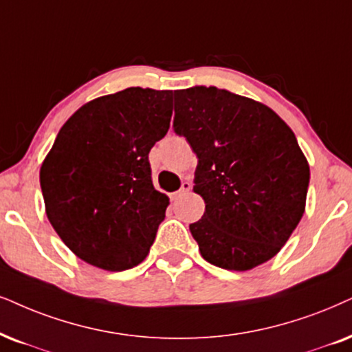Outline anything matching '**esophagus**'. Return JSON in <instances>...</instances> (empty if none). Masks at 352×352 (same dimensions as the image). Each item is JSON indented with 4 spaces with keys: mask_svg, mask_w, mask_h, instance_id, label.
<instances>
[{
    "mask_svg": "<svg viewBox=\"0 0 352 352\" xmlns=\"http://www.w3.org/2000/svg\"><path fill=\"white\" fill-rule=\"evenodd\" d=\"M190 190H191L190 182H184V184H182V188L175 193V197H182V195H186Z\"/></svg>",
    "mask_w": 352,
    "mask_h": 352,
    "instance_id": "1",
    "label": "esophagus"
}]
</instances>
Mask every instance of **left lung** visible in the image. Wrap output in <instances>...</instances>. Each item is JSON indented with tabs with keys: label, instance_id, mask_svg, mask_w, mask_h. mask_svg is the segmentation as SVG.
<instances>
[{
	"label": "left lung",
	"instance_id": "1",
	"mask_svg": "<svg viewBox=\"0 0 352 352\" xmlns=\"http://www.w3.org/2000/svg\"><path fill=\"white\" fill-rule=\"evenodd\" d=\"M173 130L198 157L193 191L206 209L190 224L204 260L248 271L281 250L305 211L310 168L270 107L214 86L173 92Z\"/></svg>",
	"mask_w": 352,
	"mask_h": 352
}]
</instances>
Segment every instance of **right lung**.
I'll use <instances>...</instances> for the list:
<instances>
[{
    "label": "right lung",
    "mask_w": 352,
    "mask_h": 352,
    "mask_svg": "<svg viewBox=\"0 0 352 352\" xmlns=\"http://www.w3.org/2000/svg\"><path fill=\"white\" fill-rule=\"evenodd\" d=\"M172 96L128 87L87 102L40 167L48 221L86 263L123 271L148 256L168 206L151 180L149 151L170 126Z\"/></svg>",
    "instance_id": "obj_1"
}]
</instances>
